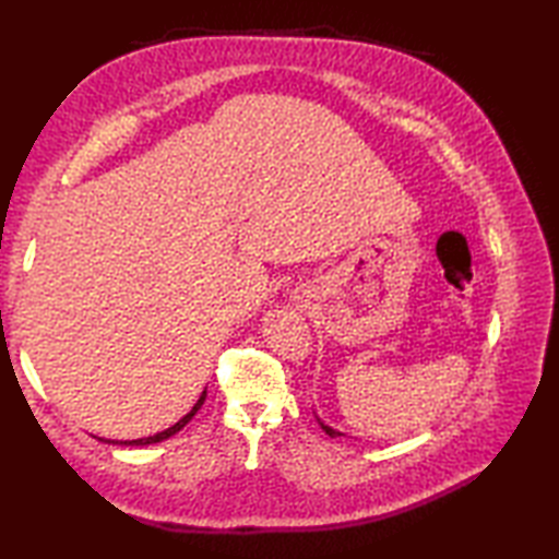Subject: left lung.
Here are the masks:
<instances>
[{
  "label": "left lung",
  "instance_id": "obj_1",
  "mask_svg": "<svg viewBox=\"0 0 559 559\" xmlns=\"http://www.w3.org/2000/svg\"><path fill=\"white\" fill-rule=\"evenodd\" d=\"M317 420H319V418H317ZM319 425H322V430H324V432H326L329 437H338V435H341V432H336V430H334V427H329V425H324L322 420H319Z\"/></svg>",
  "mask_w": 559,
  "mask_h": 559
}]
</instances>
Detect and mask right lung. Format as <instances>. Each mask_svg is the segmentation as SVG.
<instances>
[{
  "label": "right lung",
  "instance_id": "right-lung-1",
  "mask_svg": "<svg viewBox=\"0 0 559 559\" xmlns=\"http://www.w3.org/2000/svg\"><path fill=\"white\" fill-rule=\"evenodd\" d=\"M204 401H206V391H204V394L199 396V401L194 403V408L189 411L182 420H177L173 427H168V430H163V432H158V435H153V437H141V439H124V442H120V439H105V442H108V444H122V447H146V444L163 442V439H168V437H173L175 432H180L182 427H185L189 420L194 418L197 411L201 408V403H204Z\"/></svg>",
  "mask_w": 559,
  "mask_h": 559
}]
</instances>
